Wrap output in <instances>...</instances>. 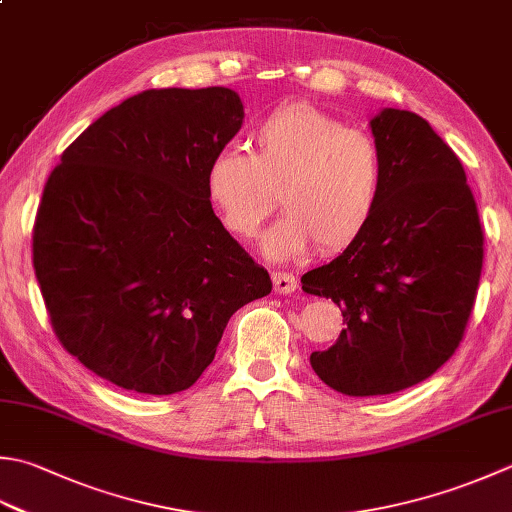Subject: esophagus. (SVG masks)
<instances>
[{
    "mask_svg": "<svg viewBox=\"0 0 512 512\" xmlns=\"http://www.w3.org/2000/svg\"><path fill=\"white\" fill-rule=\"evenodd\" d=\"M273 286H275V293L290 295L295 293L299 282L290 273H273Z\"/></svg>",
    "mask_w": 512,
    "mask_h": 512,
    "instance_id": "1",
    "label": "esophagus"
}]
</instances>
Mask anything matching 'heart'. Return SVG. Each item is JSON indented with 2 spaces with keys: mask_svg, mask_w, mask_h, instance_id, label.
I'll use <instances>...</instances> for the list:
<instances>
[{
  "mask_svg": "<svg viewBox=\"0 0 512 512\" xmlns=\"http://www.w3.org/2000/svg\"><path fill=\"white\" fill-rule=\"evenodd\" d=\"M382 190V157L362 130L310 104L275 108L253 133V153L217 150L206 168V195L237 239L257 237L279 204L284 215L262 250L277 262L317 246L337 255L364 235Z\"/></svg>",
  "mask_w": 512,
  "mask_h": 512,
  "instance_id": "b5f03b06",
  "label": "heart"
}]
</instances>
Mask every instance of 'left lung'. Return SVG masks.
I'll use <instances>...</instances> for the list:
<instances>
[{
	"label": "left lung",
	"mask_w": 512,
	"mask_h": 512,
	"mask_svg": "<svg viewBox=\"0 0 512 512\" xmlns=\"http://www.w3.org/2000/svg\"><path fill=\"white\" fill-rule=\"evenodd\" d=\"M382 157L375 215L302 290L342 308L346 328L310 366L337 393L390 395L442 368L464 337L484 262V233L464 166L424 117L370 119Z\"/></svg>",
	"instance_id": "8db88e82"
}]
</instances>
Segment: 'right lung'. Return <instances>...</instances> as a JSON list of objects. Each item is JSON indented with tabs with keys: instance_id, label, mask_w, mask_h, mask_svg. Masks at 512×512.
<instances>
[{
	"instance_id": "add662e5",
	"label": "right lung",
	"mask_w": 512,
	"mask_h": 512,
	"mask_svg": "<svg viewBox=\"0 0 512 512\" xmlns=\"http://www.w3.org/2000/svg\"><path fill=\"white\" fill-rule=\"evenodd\" d=\"M244 124L235 90L128 97L44 186L33 264L55 335L97 377L144 395L193 386L235 310L273 282L219 222L206 168Z\"/></svg>"
}]
</instances>
